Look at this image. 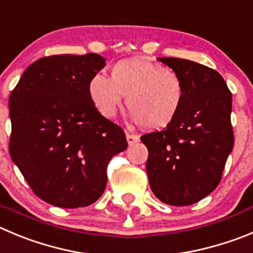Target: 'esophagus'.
I'll use <instances>...</instances> for the list:
<instances>
[{"label": "esophagus", "mask_w": 253, "mask_h": 253, "mask_svg": "<svg viewBox=\"0 0 253 253\" xmlns=\"http://www.w3.org/2000/svg\"><path fill=\"white\" fill-rule=\"evenodd\" d=\"M126 142H128L129 145L135 144V143L139 142V136L135 135V134H129V133H126Z\"/></svg>", "instance_id": "obj_1"}]
</instances>
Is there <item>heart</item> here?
<instances>
[{
	"label": "heart",
	"mask_w": 253,
	"mask_h": 253,
	"mask_svg": "<svg viewBox=\"0 0 253 253\" xmlns=\"http://www.w3.org/2000/svg\"><path fill=\"white\" fill-rule=\"evenodd\" d=\"M87 92L95 108L105 118H113L126 96L131 118L143 129L159 130L180 111L184 87L179 76L163 65L143 57L122 60L111 68L110 79L92 76Z\"/></svg>",
	"instance_id": "heart-1"
}]
</instances>
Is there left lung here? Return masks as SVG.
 Listing matches in <instances>:
<instances>
[{
  "label": "left lung",
  "instance_id": "obj_1",
  "mask_svg": "<svg viewBox=\"0 0 253 253\" xmlns=\"http://www.w3.org/2000/svg\"><path fill=\"white\" fill-rule=\"evenodd\" d=\"M180 78L184 100L167 128L140 138L148 148L153 193L170 206H189L216 189L233 148L232 94L213 69L191 60L158 57Z\"/></svg>",
  "mask_w": 253,
  "mask_h": 253
}]
</instances>
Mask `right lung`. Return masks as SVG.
Returning <instances> with one entry per match:
<instances>
[{
  "label": "right lung",
  "instance_id": "1",
  "mask_svg": "<svg viewBox=\"0 0 253 253\" xmlns=\"http://www.w3.org/2000/svg\"><path fill=\"white\" fill-rule=\"evenodd\" d=\"M98 54L55 55L31 64L10 95V154L37 197L52 206L92 205L106 187V168L128 143L87 92L105 66Z\"/></svg>",
  "mask_w": 253,
  "mask_h": 253
}]
</instances>
